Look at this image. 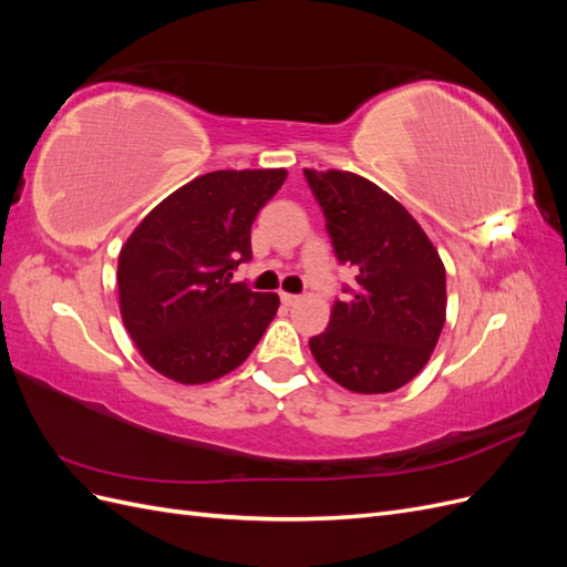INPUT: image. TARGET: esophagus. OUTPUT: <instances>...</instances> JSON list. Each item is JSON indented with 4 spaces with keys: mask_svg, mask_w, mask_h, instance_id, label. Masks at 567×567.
<instances>
[{
    "mask_svg": "<svg viewBox=\"0 0 567 567\" xmlns=\"http://www.w3.org/2000/svg\"><path fill=\"white\" fill-rule=\"evenodd\" d=\"M281 302H284V305H288V307H293L296 302H300V296H293V293H281Z\"/></svg>",
    "mask_w": 567,
    "mask_h": 567,
    "instance_id": "34e87169",
    "label": "esophagus"
}]
</instances>
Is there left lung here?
I'll list each match as a JSON object with an SVG mask.
<instances>
[{
  "mask_svg": "<svg viewBox=\"0 0 567 567\" xmlns=\"http://www.w3.org/2000/svg\"><path fill=\"white\" fill-rule=\"evenodd\" d=\"M340 262L357 269L350 300L310 338L321 371L350 392L383 394L423 371L447 319V277L419 221L379 184L305 167Z\"/></svg>",
  "mask_w": 567,
  "mask_h": 567,
  "instance_id": "8db88e82",
  "label": "left lung"
}]
</instances>
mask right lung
Listing matches in <instances>:
<instances>
[{
  "label": "right lung",
  "mask_w": 567,
  "mask_h": 567,
  "mask_svg": "<svg viewBox=\"0 0 567 567\" xmlns=\"http://www.w3.org/2000/svg\"><path fill=\"white\" fill-rule=\"evenodd\" d=\"M288 173L217 169L163 198L117 255L120 317L144 362L182 385L241 367L279 310L277 293L231 284L250 227Z\"/></svg>",
  "instance_id": "obj_1"
}]
</instances>
